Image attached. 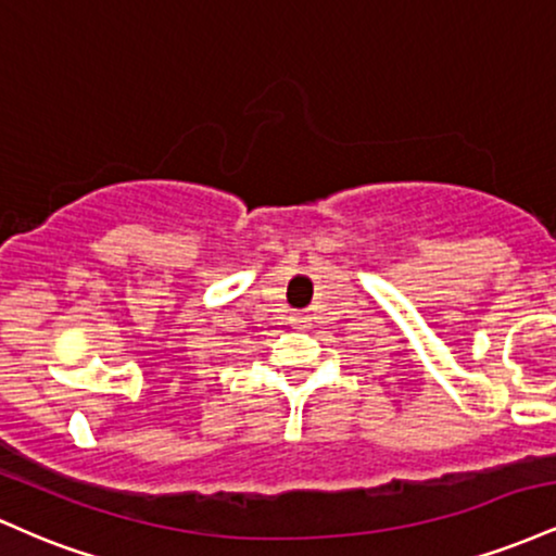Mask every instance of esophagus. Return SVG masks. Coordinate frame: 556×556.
I'll list each match as a JSON object with an SVG mask.
<instances>
[{
	"instance_id": "1",
	"label": "esophagus",
	"mask_w": 556,
	"mask_h": 556,
	"mask_svg": "<svg viewBox=\"0 0 556 556\" xmlns=\"http://www.w3.org/2000/svg\"><path fill=\"white\" fill-rule=\"evenodd\" d=\"M290 324H292V327H298V329H305V327H308V316H305V314H292L290 316Z\"/></svg>"
}]
</instances>
